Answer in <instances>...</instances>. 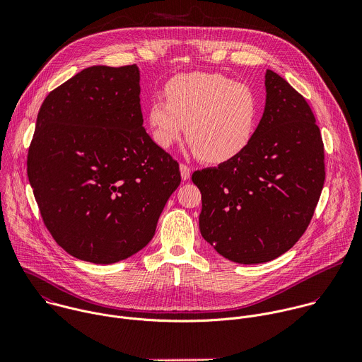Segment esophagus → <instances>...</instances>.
Wrapping results in <instances>:
<instances>
[{
    "label": "esophagus",
    "mask_w": 362,
    "mask_h": 362,
    "mask_svg": "<svg viewBox=\"0 0 362 362\" xmlns=\"http://www.w3.org/2000/svg\"><path fill=\"white\" fill-rule=\"evenodd\" d=\"M180 175H182V179L183 180H189L190 179V168L185 163H180Z\"/></svg>",
    "instance_id": "esophagus-1"
}]
</instances>
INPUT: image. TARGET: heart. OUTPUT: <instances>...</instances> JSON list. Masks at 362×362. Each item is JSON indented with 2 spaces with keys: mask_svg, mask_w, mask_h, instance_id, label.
<instances>
[{
  "mask_svg": "<svg viewBox=\"0 0 362 362\" xmlns=\"http://www.w3.org/2000/svg\"><path fill=\"white\" fill-rule=\"evenodd\" d=\"M166 99L151 98L147 123L162 148L186 140L197 158L219 165L232 160L250 143L259 117L256 94L219 73H189L172 78Z\"/></svg>",
  "mask_w": 362,
  "mask_h": 362,
  "instance_id": "obj_1",
  "label": "heart"
}]
</instances>
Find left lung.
Returning a JSON list of instances; mask_svg holds the SVG:
<instances>
[{"label": "left lung", "instance_id": "1", "mask_svg": "<svg viewBox=\"0 0 362 362\" xmlns=\"http://www.w3.org/2000/svg\"><path fill=\"white\" fill-rule=\"evenodd\" d=\"M265 86V112L247 147L192 175L202 193L203 239L238 264L289 250L311 222L325 180L324 141L305 97L272 70Z\"/></svg>", "mask_w": 362, "mask_h": 362}]
</instances>
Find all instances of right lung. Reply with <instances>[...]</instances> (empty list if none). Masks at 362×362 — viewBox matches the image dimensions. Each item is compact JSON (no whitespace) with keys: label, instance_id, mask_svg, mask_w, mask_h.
<instances>
[{"label":"right lung","instance_id":"add662e5","mask_svg":"<svg viewBox=\"0 0 362 362\" xmlns=\"http://www.w3.org/2000/svg\"><path fill=\"white\" fill-rule=\"evenodd\" d=\"M140 73L93 66L49 91L27 173L42 222L77 259L115 264L143 249L180 185L179 163L143 127Z\"/></svg>","mask_w":362,"mask_h":362}]
</instances>
